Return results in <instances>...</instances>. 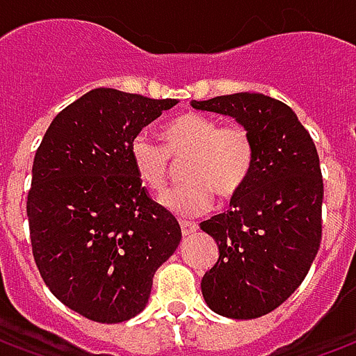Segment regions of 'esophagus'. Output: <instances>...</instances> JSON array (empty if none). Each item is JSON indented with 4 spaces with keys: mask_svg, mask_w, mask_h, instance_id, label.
Listing matches in <instances>:
<instances>
[{
    "mask_svg": "<svg viewBox=\"0 0 356 356\" xmlns=\"http://www.w3.org/2000/svg\"><path fill=\"white\" fill-rule=\"evenodd\" d=\"M198 231V225L191 223V221H181V232H183V236H191L194 232Z\"/></svg>",
    "mask_w": 356,
    "mask_h": 356,
    "instance_id": "esophagus-1",
    "label": "esophagus"
}]
</instances>
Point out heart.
I'll return each instance as SVG.
<instances>
[{
    "instance_id": "b5f03b06",
    "label": "heart",
    "mask_w": 356,
    "mask_h": 356,
    "mask_svg": "<svg viewBox=\"0 0 356 356\" xmlns=\"http://www.w3.org/2000/svg\"><path fill=\"white\" fill-rule=\"evenodd\" d=\"M165 145L147 133L129 140V160L140 183L162 193L171 158H183V179L160 198L163 208L181 217L200 216L211 208L213 193L229 200L248 185L255 165V145L244 125H221L198 112L173 118L162 127Z\"/></svg>"
}]
</instances>
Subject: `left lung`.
Masks as SVG:
<instances>
[{"label":"left lung","instance_id":"8db88e82","mask_svg":"<svg viewBox=\"0 0 356 356\" xmlns=\"http://www.w3.org/2000/svg\"><path fill=\"white\" fill-rule=\"evenodd\" d=\"M196 110L234 118L255 145L248 185L227 213L202 221L219 259L202 278L213 313L250 321L282 305L311 268L321 248V162L296 112L263 93H234L193 101Z\"/></svg>","mask_w":356,"mask_h":356}]
</instances>
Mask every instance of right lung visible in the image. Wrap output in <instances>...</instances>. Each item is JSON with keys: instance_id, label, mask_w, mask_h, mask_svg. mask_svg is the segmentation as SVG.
Instances as JSON below:
<instances>
[{"instance_id": "obj_1", "label": "right lung", "mask_w": 356, "mask_h": 356, "mask_svg": "<svg viewBox=\"0 0 356 356\" xmlns=\"http://www.w3.org/2000/svg\"><path fill=\"white\" fill-rule=\"evenodd\" d=\"M171 106L91 89L58 112L35 152L26 202L35 265L51 293L89 321L137 316L181 242L177 219L148 198L129 160V140Z\"/></svg>"}]
</instances>
